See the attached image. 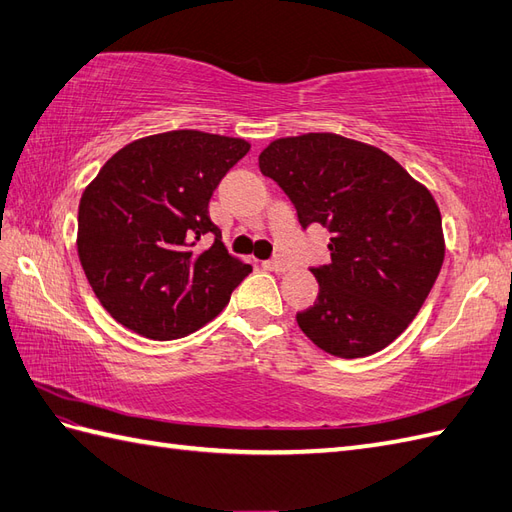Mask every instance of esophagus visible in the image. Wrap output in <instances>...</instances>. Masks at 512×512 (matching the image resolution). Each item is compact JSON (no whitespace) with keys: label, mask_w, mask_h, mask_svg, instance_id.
<instances>
[{"label":"esophagus","mask_w":512,"mask_h":512,"mask_svg":"<svg viewBox=\"0 0 512 512\" xmlns=\"http://www.w3.org/2000/svg\"><path fill=\"white\" fill-rule=\"evenodd\" d=\"M265 267H267V269H271V271H276V273H284V271H289V269H291V265L286 263V260H280V258H276V260H269V263H265Z\"/></svg>","instance_id":"obj_1"}]
</instances>
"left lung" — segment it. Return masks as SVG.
I'll return each instance as SVG.
<instances>
[{"label":"left lung","instance_id":"1","mask_svg":"<svg viewBox=\"0 0 512 512\" xmlns=\"http://www.w3.org/2000/svg\"><path fill=\"white\" fill-rule=\"evenodd\" d=\"M263 176L289 195L302 228H328L330 265L313 267L315 304L297 326L323 352L363 358L400 336L445 258L432 193L382 149L332 132L269 143Z\"/></svg>","mask_w":512,"mask_h":512}]
</instances>
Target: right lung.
Instances as JSON below:
<instances>
[{
    "label": "right lung",
    "instance_id": "1",
    "mask_svg": "<svg viewBox=\"0 0 512 512\" xmlns=\"http://www.w3.org/2000/svg\"><path fill=\"white\" fill-rule=\"evenodd\" d=\"M249 143L199 130L121 147L86 186L78 256L93 293L128 330L182 339L213 321L252 267L228 254L208 202ZM216 236L208 250L198 247Z\"/></svg>",
    "mask_w": 512,
    "mask_h": 512
}]
</instances>
